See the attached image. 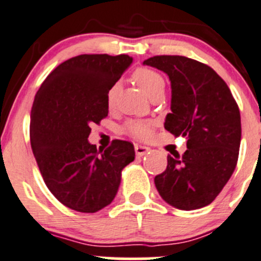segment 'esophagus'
<instances>
[{"label": "esophagus", "instance_id": "obj_1", "mask_svg": "<svg viewBox=\"0 0 261 261\" xmlns=\"http://www.w3.org/2000/svg\"><path fill=\"white\" fill-rule=\"evenodd\" d=\"M147 151H150V147L144 146V145H139V144H135V152L139 158L144 156Z\"/></svg>", "mask_w": 261, "mask_h": 261}]
</instances>
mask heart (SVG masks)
Returning a JSON list of instances; mask_svg holds the SVG:
<instances>
[{
    "label": "heart",
    "mask_w": 261,
    "mask_h": 261,
    "mask_svg": "<svg viewBox=\"0 0 261 261\" xmlns=\"http://www.w3.org/2000/svg\"><path fill=\"white\" fill-rule=\"evenodd\" d=\"M133 78L139 86L141 87L144 92L147 96L156 93V92H163L165 87L164 77L160 74L158 70L152 69V68L140 67L135 69L133 73ZM116 89H117V84H114L107 91V103L109 106H112L115 102L116 97ZM123 130L126 134H128L133 138L138 139V140H147L152 136V125L149 121H140V120H131L126 122L123 126Z\"/></svg>",
    "instance_id": "obj_1"
}]
</instances>
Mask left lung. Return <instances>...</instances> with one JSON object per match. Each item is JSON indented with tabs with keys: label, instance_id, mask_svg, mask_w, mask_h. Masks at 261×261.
Here are the masks:
<instances>
[{
	"label": "left lung",
	"instance_id": "8db88e82",
	"mask_svg": "<svg viewBox=\"0 0 261 261\" xmlns=\"http://www.w3.org/2000/svg\"><path fill=\"white\" fill-rule=\"evenodd\" d=\"M167 73L172 84V112L164 127L186 136L183 155H168L167 169L154 178L167 203L192 211L215 201L238 164L240 110L226 82L208 65L180 55L146 59Z\"/></svg>",
	"mask_w": 261,
	"mask_h": 261
}]
</instances>
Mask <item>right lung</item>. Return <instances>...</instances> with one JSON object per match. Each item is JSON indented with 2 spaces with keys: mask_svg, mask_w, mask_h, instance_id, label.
Wrapping results in <instances>:
<instances>
[{
  "mask_svg": "<svg viewBox=\"0 0 261 261\" xmlns=\"http://www.w3.org/2000/svg\"><path fill=\"white\" fill-rule=\"evenodd\" d=\"M133 63L126 54H82L58 65L34 99L30 143L55 198L74 211L94 213L114 201L134 145L114 140L98 150L88 141L91 123L109 114L107 91Z\"/></svg>",
  "mask_w": 261,
  "mask_h": 261,
  "instance_id": "1",
  "label": "right lung"
}]
</instances>
